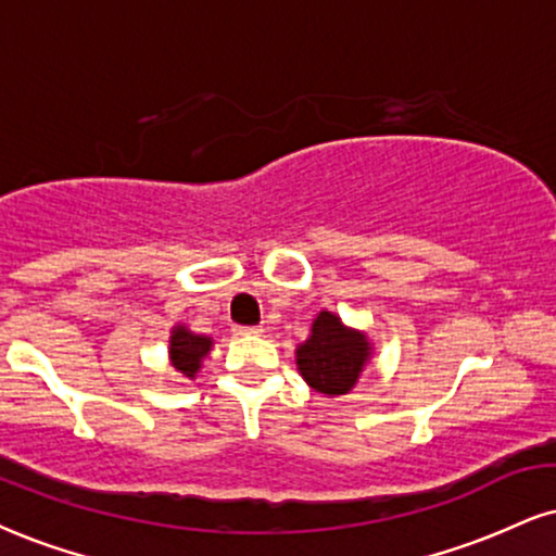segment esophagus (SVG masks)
Wrapping results in <instances>:
<instances>
[{"label": "esophagus", "mask_w": 556, "mask_h": 556, "mask_svg": "<svg viewBox=\"0 0 556 556\" xmlns=\"http://www.w3.org/2000/svg\"><path fill=\"white\" fill-rule=\"evenodd\" d=\"M261 331H264L261 326H232V333H236V337H256Z\"/></svg>", "instance_id": "obj_1"}]
</instances>
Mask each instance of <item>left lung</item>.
Returning a JSON list of instances; mask_svg holds the SVG:
<instances>
[{
  "mask_svg": "<svg viewBox=\"0 0 556 556\" xmlns=\"http://www.w3.org/2000/svg\"><path fill=\"white\" fill-rule=\"evenodd\" d=\"M295 354L300 376L313 391L344 396L372 357V346L363 331L344 326L337 313L320 311L311 326V337Z\"/></svg>",
  "mask_w": 556,
  "mask_h": 556,
  "instance_id": "obj_1",
  "label": "left lung"
}]
</instances>
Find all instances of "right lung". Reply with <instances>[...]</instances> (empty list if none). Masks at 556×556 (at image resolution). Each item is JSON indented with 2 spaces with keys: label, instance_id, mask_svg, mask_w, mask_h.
I'll use <instances>...</instances> for the list:
<instances>
[{
  "label": "right lung",
  "instance_id": "obj_1",
  "mask_svg": "<svg viewBox=\"0 0 556 556\" xmlns=\"http://www.w3.org/2000/svg\"><path fill=\"white\" fill-rule=\"evenodd\" d=\"M212 350V339L202 337V333H193L186 326H173L170 331V363L184 378H197L202 359Z\"/></svg>",
  "mask_w": 556,
  "mask_h": 556
}]
</instances>
